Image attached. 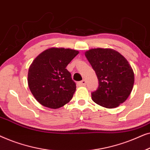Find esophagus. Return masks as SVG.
<instances>
[{
    "instance_id": "1",
    "label": "esophagus",
    "mask_w": 150,
    "mask_h": 150,
    "mask_svg": "<svg viewBox=\"0 0 150 150\" xmlns=\"http://www.w3.org/2000/svg\"><path fill=\"white\" fill-rule=\"evenodd\" d=\"M86 83H87V82H86L85 80H83V81L79 82V83H77V85L79 86H85Z\"/></svg>"
}]
</instances>
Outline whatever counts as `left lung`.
<instances>
[{
	"label": "left lung",
	"mask_w": 150,
	"mask_h": 150,
	"mask_svg": "<svg viewBox=\"0 0 150 150\" xmlns=\"http://www.w3.org/2000/svg\"><path fill=\"white\" fill-rule=\"evenodd\" d=\"M85 56L99 82L97 90L91 93L93 102L112 108L126 101L134 82V71L126 58L110 48L91 49Z\"/></svg>",
	"instance_id": "8db88e82"
}]
</instances>
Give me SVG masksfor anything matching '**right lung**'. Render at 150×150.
Returning a JSON list of instances; mask_svg holds the SVG:
<instances>
[{
  "mask_svg": "<svg viewBox=\"0 0 150 150\" xmlns=\"http://www.w3.org/2000/svg\"><path fill=\"white\" fill-rule=\"evenodd\" d=\"M79 53L69 48H51L34 59L28 69V85L39 103L55 109L71 100L76 86L66 67Z\"/></svg>",
  "mask_w": 150,
  "mask_h": 150,
  "instance_id": "obj_1",
  "label": "right lung"
}]
</instances>
